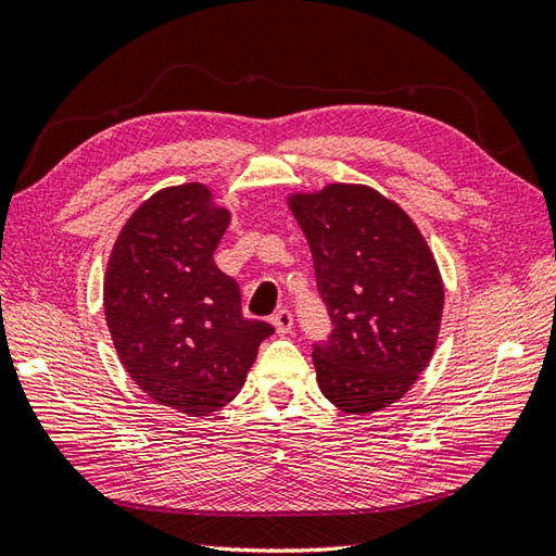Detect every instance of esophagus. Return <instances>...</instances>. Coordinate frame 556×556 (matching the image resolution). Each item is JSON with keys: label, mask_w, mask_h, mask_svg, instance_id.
Returning <instances> with one entry per match:
<instances>
[{"label": "esophagus", "mask_w": 556, "mask_h": 556, "mask_svg": "<svg viewBox=\"0 0 556 556\" xmlns=\"http://www.w3.org/2000/svg\"><path fill=\"white\" fill-rule=\"evenodd\" d=\"M271 325H275V329H277V334H289L291 332V327H293V315L287 311V308H281V311H277L275 313V317H271Z\"/></svg>", "instance_id": "1"}]
</instances>
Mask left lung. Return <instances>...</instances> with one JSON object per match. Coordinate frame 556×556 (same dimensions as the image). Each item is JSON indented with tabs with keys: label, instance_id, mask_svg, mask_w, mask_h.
I'll return each mask as SVG.
<instances>
[{
	"label": "left lung",
	"instance_id": "left-lung-1",
	"mask_svg": "<svg viewBox=\"0 0 556 556\" xmlns=\"http://www.w3.org/2000/svg\"><path fill=\"white\" fill-rule=\"evenodd\" d=\"M332 332L313 344L317 384L346 413L404 396L432 358L444 289L428 243L392 200L332 184L293 195Z\"/></svg>",
	"mask_w": 556,
	"mask_h": 556
}]
</instances>
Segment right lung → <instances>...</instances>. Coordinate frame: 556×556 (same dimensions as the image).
I'll list each match as a JSON object with an SVG mask.
<instances>
[{
  "label": "right lung",
  "instance_id": "right-lung-1",
  "mask_svg": "<svg viewBox=\"0 0 556 556\" xmlns=\"http://www.w3.org/2000/svg\"><path fill=\"white\" fill-rule=\"evenodd\" d=\"M203 184L148 198L124 224L104 277V315L131 380L162 406L207 416L241 392L275 327L248 320L215 265L229 212Z\"/></svg>",
  "mask_w": 556,
  "mask_h": 556
}]
</instances>
